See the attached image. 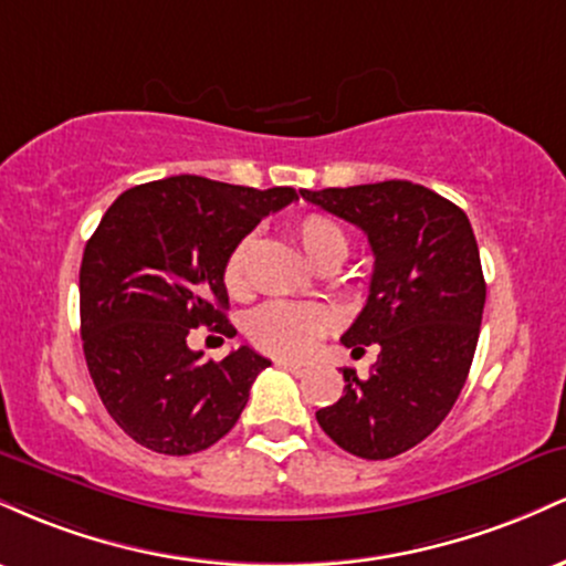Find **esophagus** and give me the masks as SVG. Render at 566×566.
Segmentation results:
<instances>
[{"instance_id":"obj_1","label":"esophagus","mask_w":566,"mask_h":566,"mask_svg":"<svg viewBox=\"0 0 566 566\" xmlns=\"http://www.w3.org/2000/svg\"><path fill=\"white\" fill-rule=\"evenodd\" d=\"M279 367L282 369H287V373H292V375H297V378H303L305 373H308V365H303V361H292V359H279L276 361Z\"/></svg>"}]
</instances>
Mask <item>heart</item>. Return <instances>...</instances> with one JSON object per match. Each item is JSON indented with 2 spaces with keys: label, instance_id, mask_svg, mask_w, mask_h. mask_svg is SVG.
I'll return each mask as SVG.
<instances>
[{
  "label": "heart",
  "instance_id": "heart-1",
  "mask_svg": "<svg viewBox=\"0 0 566 566\" xmlns=\"http://www.w3.org/2000/svg\"><path fill=\"white\" fill-rule=\"evenodd\" d=\"M297 244L314 265H340L348 255V237L333 218L311 212L295 220L292 226ZM252 239L244 237L231 247L223 263V284L231 295H242L247 290V263H250ZM329 319L322 305L269 301L258 305L247 316V337L265 354L274 356H303L327 335Z\"/></svg>",
  "mask_w": 566,
  "mask_h": 566
}]
</instances>
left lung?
I'll return each mask as SVG.
<instances>
[{
  "instance_id": "obj_1",
  "label": "left lung",
  "mask_w": 566,
  "mask_h": 566,
  "mask_svg": "<svg viewBox=\"0 0 566 566\" xmlns=\"http://www.w3.org/2000/svg\"><path fill=\"white\" fill-rule=\"evenodd\" d=\"M367 233L375 269L361 314L340 337L378 346L367 378L343 369V396L316 412L337 447L365 460L412 450L450 415L476 350L486 284L469 216L409 180L301 191Z\"/></svg>"
}]
</instances>
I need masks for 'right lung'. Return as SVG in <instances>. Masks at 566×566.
<instances>
[{
	"instance_id": "obj_1",
	"label": "right lung",
	"mask_w": 566,
	"mask_h": 566,
	"mask_svg": "<svg viewBox=\"0 0 566 566\" xmlns=\"http://www.w3.org/2000/svg\"><path fill=\"white\" fill-rule=\"evenodd\" d=\"M295 199L287 186L175 175L129 188L101 218L80 269L82 348L103 407L138 444L191 454L237 426L271 361L250 346L201 361L186 337L201 324L237 335L226 319V255Z\"/></svg>"
}]
</instances>
